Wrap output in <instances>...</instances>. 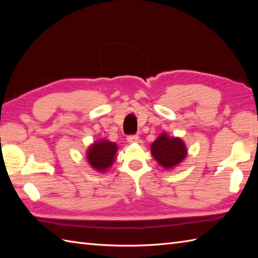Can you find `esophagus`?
I'll return each instance as SVG.
<instances>
[{
    "label": "esophagus",
    "instance_id": "34e87169",
    "mask_svg": "<svg viewBox=\"0 0 258 258\" xmlns=\"http://www.w3.org/2000/svg\"><path fill=\"white\" fill-rule=\"evenodd\" d=\"M127 141L130 143H138L139 142V135L133 134V135H128L127 136Z\"/></svg>",
    "mask_w": 258,
    "mask_h": 258
}]
</instances>
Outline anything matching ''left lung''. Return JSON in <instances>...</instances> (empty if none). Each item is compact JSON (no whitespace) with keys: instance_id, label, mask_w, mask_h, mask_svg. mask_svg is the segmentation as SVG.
<instances>
[{"instance_id":"1","label":"left lung","mask_w":258,"mask_h":258,"mask_svg":"<svg viewBox=\"0 0 258 258\" xmlns=\"http://www.w3.org/2000/svg\"><path fill=\"white\" fill-rule=\"evenodd\" d=\"M152 154L164 168H172L182 162L187 151L183 141L178 138H168L167 134H161L151 145Z\"/></svg>"}]
</instances>
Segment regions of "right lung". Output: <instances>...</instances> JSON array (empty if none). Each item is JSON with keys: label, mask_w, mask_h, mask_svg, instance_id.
Masks as SVG:
<instances>
[{"label": "right lung", "mask_w": 258, "mask_h": 258, "mask_svg": "<svg viewBox=\"0 0 258 258\" xmlns=\"http://www.w3.org/2000/svg\"><path fill=\"white\" fill-rule=\"evenodd\" d=\"M116 151L117 145L113 142L98 141L87 151V160L93 168H95L96 171L104 172L113 164Z\"/></svg>", "instance_id": "right-lung-1"}]
</instances>
